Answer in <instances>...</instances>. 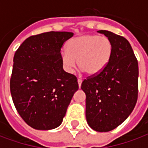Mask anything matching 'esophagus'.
I'll list each match as a JSON object with an SVG mask.
<instances>
[{
    "mask_svg": "<svg viewBox=\"0 0 148 148\" xmlns=\"http://www.w3.org/2000/svg\"><path fill=\"white\" fill-rule=\"evenodd\" d=\"M82 79H77V83H78V86H79V88H80L81 86H82Z\"/></svg>",
    "mask_w": 148,
    "mask_h": 148,
    "instance_id": "34e87169",
    "label": "esophagus"
}]
</instances>
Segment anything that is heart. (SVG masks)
<instances>
[{"mask_svg": "<svg viewBox=\"0 0 148 148\" xmlns=\"http://www.w3.org/2000/svg\"><path fill=\"white\" fill-rule=\"evenodd\" d=\"M112 55V44L106 36L82 35L71 39L66 51L61 55L65 71L72 73L76 66L90 75L101 73L106 67Z\"/></svg>", "mask_w": 148, "mask_h": 148, "instance_id": "b5f03b06", "label": "heart"}]
</instances>
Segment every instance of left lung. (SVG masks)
I'll return each mask as SVG.
<instances>
[{
  "label": "left lung",
  "mask_w": 148,
  "mask_h": 148,
  "mask_svg": "<svg viewBox=\"0 0 148 148\" xmlns=\"http://www.w3.org/2000/svg\"><path fill=\"white\" fill-rule=\"evenodd\" d=\"M111 40L112 55L101 73L82 82L86 117L96 132L114 129L132 113L138 97V62L130 43L123 36L106 30L97 31Z\"/></svg>",
  "instance_id": "8db88e82"
}]
</instances>
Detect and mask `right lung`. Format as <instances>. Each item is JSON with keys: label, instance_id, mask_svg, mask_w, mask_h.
I'll return each instance as SVG.
<instances>
[{"label": "right lung", "instance_id": "obj_1", "mask_svg": "<svg viewBox=\"0 0 148 148\" xmlns=\"http://www.w3.org/2000/svg\"><path fill=\"white\" fill-rule=\"evenodd\" d=\"M73 36L68 32L32 36L15 53L12 98L22 119L35 129L58 127L78 90L77 77L64 71L61 58L62 47Z\"/></svg>", "mask_w": 148, "mask_h": 148}]
</instances>
